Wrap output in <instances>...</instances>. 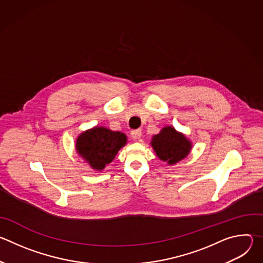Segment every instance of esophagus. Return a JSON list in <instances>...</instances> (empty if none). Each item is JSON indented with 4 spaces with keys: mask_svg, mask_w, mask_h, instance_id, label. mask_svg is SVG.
Segmentation results:
<instances>
[{
    "mask_svg": "<svg viewBox=\"0 0 263 263\" xmlns=\"http://www.w3.org/2000/svg\"><path fill=\"white\" fill-rule=\"evenodd\" d=\"M131 136L133 139H138L141 137V130L136 129V130H132L131 131Z\"/></svg>",
    "mask_w": 263,
    "mask_h": 263,
    "instance_id": "34e87169",
    "label": "esophagus"
}]
</instances>
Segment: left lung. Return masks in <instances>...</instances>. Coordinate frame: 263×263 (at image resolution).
<instances>
[{"mask_svg":"<svg viewBox=\"0 0 263 263\" xmlns=\"http://www.w3.org/2000/svg\"><path fill=\"white\" fill-rule=\"evenodd\" d=\"M151 143L157 156L170 164L185 158L192 148L191 141L172 127L163 128L159 134L153 137Z\"/></svg>","mask_w":263,"mask_h":263,"instance_id":"1","label":"left lung"}]
</instances>
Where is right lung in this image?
<instances>
[{
  "label": "right lung",
  "instance_id": "add662e5",
  "mask_svg": "<svg viewBox=\"0 0 263 263\" xmlns=\"http://www.w3.org/2000/svg\"><path fill=\"white\" fill-rule=\"evenodd\" d=\"M127 142L124 133L96 127L82 133L76 143L78 153L95 170L102 171L115 159L120 148Z\"/></svg>",
  "mask_w": 263,
  "mask_h": 263
}]
</instances>
